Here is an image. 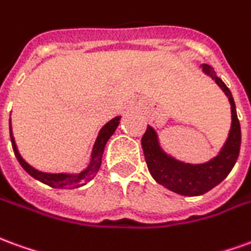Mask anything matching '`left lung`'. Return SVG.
<instances>
[{"label":"left lung","mask_w":251,"mask_h":251,"mask_svg":"<svg viewBox=\"0 0 251 251\" xmlns=\"http://www.w3.org/2000/svg\"><path fill=\"white\" fill-rule=\"evenodd\" d=\"M202 73L209 76L219 88L228 98L231 106V127L228 137L215 157L205 163H186L176 159L163 150L159 133L155 127L148 125L143 136V145L145 162L153 179L168 190L180 196H201L217 186L235 166L239 150H241V125L236 115V107L232 94L223 80L217 76L211 65L202 64L200 66Z\"/></svg>","instance_id":"obj_1"}]
</instances>
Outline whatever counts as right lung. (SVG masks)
<instances>
[{
	"mask_svg": "<svg viewBox=\"0 0 251 251\" xmlns=\"http://www.w3.org/2000/svg\"><path fill=\"white\" fill-rule=\"evenodd\" d=\"M120 121L121 117L118 115L111 121H108L104 126H101V129L98 133L95 143H94L92 151H91L88 166L83 168L81 171H78V173H46V171H40L38 168L32 167L29 163H27L23 159V156L20 155V152L17 150L15 137H13V131H12V124H10L9 120L10 141H12V147H13L17 160L32 178L38 179L45 185L54 187V189H75V187L87 185L89 180L95 178V175L98 174V171L100 168L101 156H103V152H104V147H106L110 137L114 134V131L117 130V127L120 125Z\"/></svg>",
	"mask_w": 251,
	"mask_h": 251,
	"instance_id": "right-lung-1",
	"label": "right lung"
}]
</instances>
